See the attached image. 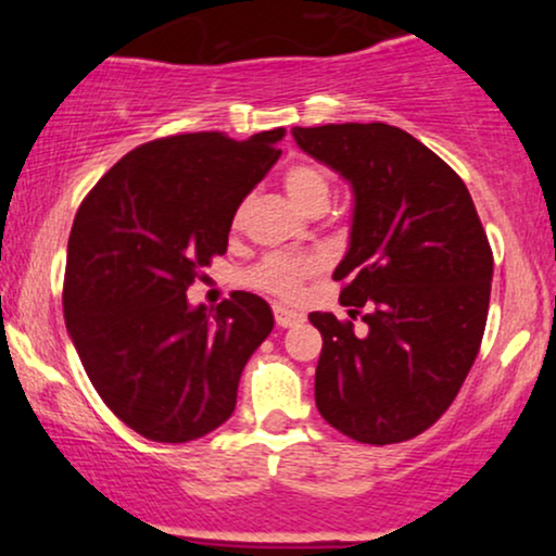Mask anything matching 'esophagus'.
<instances>
[{
	"label": "esophagus",
	"instance_id": "esophagus-1",
	"mask_svg": "<svg viewBox=\"0 0 556 556\" xmlns=\"http://www.w3.org/2000/svg\"><path fill=\"white\" fill-rule=\"evenodd\" d=\"M274 318H277L279 327L290 329V327H298V324L305 321L303 314H298V311H290L285 308V305H274Z\"/></svg>",
	"mask_w": 556,
	"mask_h": 556
}]
</instances>
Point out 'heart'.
Returning a JSON list of instances; mask_svg holds the SVG:
<instances>
[{
	"mask_svg": "<svg viewBox=\"0 0 556 556\" xmlns=\"http://www.w3.org/2000/svg\"><path fill=\"white\" fill-rule=\"evenodd\" d=\"M287 195L300 212L314 214L329 206L331 182L321 167L308 162L292 164L282 177ZM240 222V212L235 216ZM324 269V258L316 253H271L261 264L248 271V285L271 292L282 300H295L303 292V285Z\"/></svg>",
	"mask_w": 556,
	"mask_h": 556,
	"instance_id": "1",
	"label": "heart"
}]
</instances>
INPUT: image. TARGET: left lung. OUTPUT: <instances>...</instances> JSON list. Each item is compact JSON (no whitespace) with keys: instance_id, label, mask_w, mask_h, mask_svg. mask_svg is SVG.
Returning a JSON list of instances; mask_svg holds the SVG:
<instances>
[{"instance_id":"obj_1","label":"left lung","mask_w":556,"mask_h":556,"mask_svg":"<svg viewBox=\"0 0 556 556\" xmlns=\"http://www.w3.org/2000/svg\"><path fill=\"white\" fill-rule=\"evenodd\" d=\"M300 149L353 188L350 245L334 279L353 321L321 331L316 407L363 444H397L442 418L486 329L494 256L457 172L400 127H292Z\"/></svg>"}]
</instances>
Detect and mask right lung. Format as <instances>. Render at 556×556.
<instances>
[{
	"instance_id": "obj_1",
	"label": "right lung",
	"mask_w": 556,
	"mask_h": 556,
	"mask_svg": "<svg viewBox=\"0 0 556 556\" xmlns=\"http://www.w3.org/2000/svg\"><path fill=\"white\" fill-rule=\"evenodd\" d=\"M282 138L285 127L248 140H151L119 159L75 214L67 331L99 397L151 442L219 429L242 368L274 329L269 303L253 292H235L214 316L185 292L227 251L235 212L282 154Z\"/></svg>"
}]
</instances>
